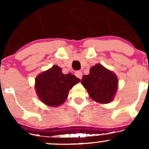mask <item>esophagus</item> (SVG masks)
<instances>
[{
	"label": "esophagus",
	"mask_w": 149,
	"mask_h": 149,
	"mask_svg": "<svg viewBox=\"0 0 149 149\" xmlns=\"http://www.w3.org/2000/svg\"><path fill=\"white\" fill-rule=\"evenodd\" d=\"M75 76H76L77 78H79V79H81L82 78V72L81 71L75 72Z\"/></svg>",
	"instance_id": "34e87169"
}]
</instances>
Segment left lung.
Returning a JSON list of instances; mask_svg holds the SVG:
<instances>
[{"label": "left lung", "instance_id": "8db88e82", "mask_svg": "<svg viewBox=\"0 0 149 149\" xmlns=\"http://www.w3.org/2000/svg\"><path fill=\"white\" fill-rule=\"evenodd\" d=\"M81 84L94 101L107 104L115 98L118 88V79L112 70L99 63L90 68L88 75L83 76Z\"/></svg>", "mask_w": 149, "mask_h": 149}]
</instances>
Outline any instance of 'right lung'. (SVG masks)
<instances>
[{"instance_id": "add662e5", "label": "right lung", "mask_w": 149, "mask_h": 149, "mask_svg": "<svg viewBox=\"0 0 149 149\" xmlns=\"http://www.w3.org/2000/svg\"><path fill=\"white\" fill-rule=\"evenodd\" d=\"M80 81L71 73L63 74L59 66L53 65L37 75L34 88L42 102L56 107L65 102L69 90Z\"/></svg>"}]
</instances>
